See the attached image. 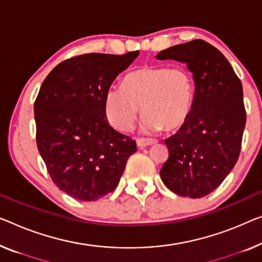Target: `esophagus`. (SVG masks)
<instances>
[{
    "mask_svg": "<svg viewBox=\"0 0 262 262\" xmlns=\"http://www.w3.org/2000/svg\"><path fill=\"white\" fill-rule=\"evenodd\" d=\"M156 142H158V140H155V139L140 138V139L136 140V144H138V147H140V148H144V147L151 146V144H154Z\"/></svg>",
    "mask_w": 262,
    "mask_h": 262,
    "instance_id": "34e87169",
    "label": "esophagus"
}]
</instances>
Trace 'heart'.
Listing matches in <instances>:
<instances>
[{
    "label": "heart",
    "mask_w": 262,
    "mask_h": 262,
    "mask_svg": "<svg viewBox=\"0 0 262 262\" xmlns=\"http://www.w3.org/2000/svg\"><path fill=\"white\" fill-rule=\"evenodd\" d=\"M193 102V77L182 66H144L126 76L123 87L113 85L104 96L109 122L127 132L142 107V129L173 130L188 118Z\"/></svg>",
    "instance_id": "heart-1"
}]
</instances>
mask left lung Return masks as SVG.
Instances as JSON below:
<instances>
[{
  "label": "left lung",
  "instance_id": "8db88e82",
  "mask_svg": "<svg viewBox=\"0 0 262 262\" xmlns=\"http://www.w3.org/2000/svg\"><path fill=\"white\" fill-rule=\"evenodd\" d=\"M156 58L187 63L195 82L188 118L165 140L169 156L160 177L180 196L202 198L221 185L239 159L246 124L243 84L227 58L204 40L170 47Z\"/></svg>",
  "mask_w": 262,
  "mask_h": 262
}]
</instances>
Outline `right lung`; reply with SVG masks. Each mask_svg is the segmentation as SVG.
<instances>
[{
	"label": "right lung",
	"mask_w": 262,
	"mask_h": 262,
	"mask_svg": "<svg viewBox=\"0 0 262 262\" xmlns=\"http://www.w3.org/2000/svg\"><path fill=\"white\" fill-rule=\"evenodd\" d=\"M138 55L136 50L68 58L48 74L35 100L38 151L54 183L76 200L112 193L136 151L134 140L109 126L104 96Z\"/></svg>",
	"instance_id": "obj_1"
}]
</instances>
